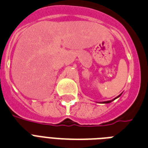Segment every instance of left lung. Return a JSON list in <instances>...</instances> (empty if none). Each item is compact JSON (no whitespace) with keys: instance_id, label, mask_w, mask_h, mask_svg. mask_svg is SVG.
<instances>
[{"instance_id":"obj_1","label":"left lung","mask_w":148,"mask_h":148,"mask_svg":"<svg viewBox=\"0 0 148 148\" xmlns=\"http://www.w3.org/2000/svg\"><path fill=\"white\" fill-rule=\"evenodd\" d=\"M121 94H120V95H119V96H118V97H116V98H114V99H112V100H108V101L101 102V103H111V102H112V101H113L114 99H116V98H118V97H121Z\"/></svg>"}]
</instances>
